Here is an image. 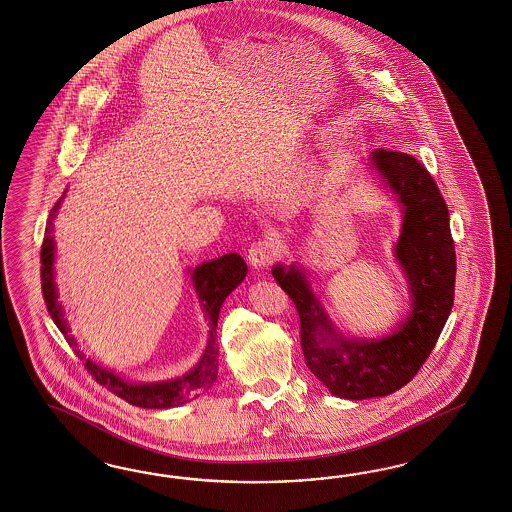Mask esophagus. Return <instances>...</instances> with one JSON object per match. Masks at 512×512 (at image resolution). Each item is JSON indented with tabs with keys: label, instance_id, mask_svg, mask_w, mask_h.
Masks as SVG:
<instances>
[{
	"label": "esophagus",
	"instance_id": "obj_1",
	"mask_svg": "<svg viewBox=\"0 0 512 512\" xmlns=\"http://www.w3.org/2000/svg\"><path fill=\"white\" fill-rule=\"evenodd\" d=\"M276 253H278V246H276L274 238H268V236L261 238V240L253 242L251 248H249V264L253 268H264V266H268V264L274 261Z\"/></svg>",
	"mask_w": 512,
	"mask_h": 512
}]
</instances>
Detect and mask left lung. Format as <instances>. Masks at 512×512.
Listing matches in <instances>:
<instances>
[{
  "label": "left lung",
  "instance_id": "8db88e82",
  "mask_svg": "<svg viewBox=\"0 0 512 512\" xmlns=\"http://www.w3.org/2000/svg\"><path fill=\"white\" fill-rule=\"evenodd\" d=\"M370 159L402 208L394 253L413 300L407 319L387 338L349 340L330 323L302 270L295 264L272 270L298 311L306 366L345 400L388 396L407 385L430 357L454 304L456 251L449 208L434 178L413 155L379 148Z\"/></svg>",
  "mask_w": 512,
  "mask_h": 512
}]
</instances>
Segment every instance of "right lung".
Instances as JSON below:
<instances>
[{
	"label": "right lung",
	"mask_w": 512,
	"mask_h": 512,
	"mask_svg": "<svg viewBox=\"0 0 512 512\" xmlns=\"http://www.w3.org/2000/svg\"><path fill=\"white\" fill-rule=\"evenodd\" d=\"M63 197L54 204L48 217L47 229H45V238L41 246V287H43V296L47 302V310L52 317V321L62 330L65 340L69 341L71 347H75L80 360H84V355L77 349V341L73 336H69V326L63 319L62 304L58 302V293H56V283H54V236H52V219L56 217V212L60 210ZM248 274V264L238 255V253H227L219 257L216 261H208L197 266L193 270V285L195 291L201 300L202 310L206 319L210 321V338L206 343V349L202 353L201 360L197 366L187 372L182 377H176L172 381H163V383H127L120 375L109 372L101 366H97L90 358L84 360V368L95 377V381L103 387H107L112 394L122 398L131 405L144 407V409H167V407H176L182 403L191 402L199 398L202 392L214 385L217 379V349L216 326L217 317L221 304L225 298L233 293L234 289L242 283V279Z\"/></svg>",
	"instance_id": "add662e5"
}]
</instances>
